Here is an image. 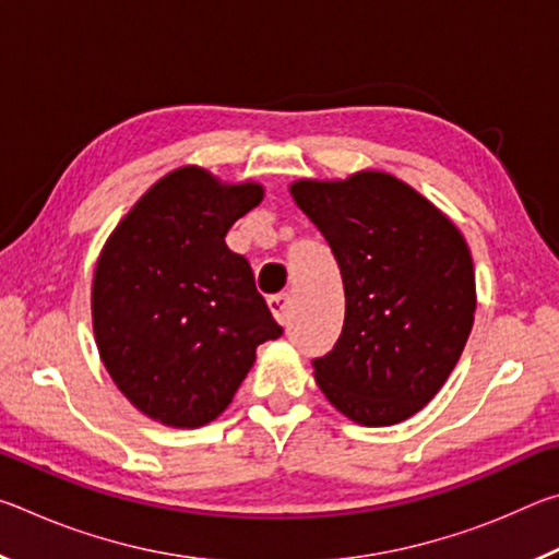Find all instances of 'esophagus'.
Returning a JSON list of instances; mask_svg holds the SVG:
<instances>
[{
    "label": "esophagus",
    "instance_id": "obj_1",
    "mask_svg": "<svg viewBox=\"0 0 559 559\" xmlns=\"http://www.w3.org/2000/svg\"><path fill=\"white\" fill-rule=\"evenodd\" d=\"M269 308H271V313L276 316L278 323H288V318H290V296H288V293H278V296H271L269 298Z\"/></svg>",
    "mask_w": 559,
    "mask_h": 559
}]
</instances>
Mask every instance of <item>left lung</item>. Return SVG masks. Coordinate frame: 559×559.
<instances>
[{
  "mask_svg": "<svg viewBox=\"0 0 559 559\" xmlns=\"http://www.w3.org/2000/svg\"><path fill=\"white\" fill-rule=\"evenodd\" d=\"M290 194L325 236L345 288L343 333L313 359L318 386L365 427L409 419L447 382L473 328L466 241L437 206L384 173L300 179Z\"/></svg>",
  "mask_w": 559,
  "mask_h": 559,
  "instance_id": "1",
  "label": "left lung"
}]
</instances>
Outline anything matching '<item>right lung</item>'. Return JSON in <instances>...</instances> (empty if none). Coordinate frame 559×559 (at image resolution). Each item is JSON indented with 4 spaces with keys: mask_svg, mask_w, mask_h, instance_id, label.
<instances>
[{
    "mask_svg": "<svg viewBox=\"0 0 559 559\" xmlns=\"http://www.w3.org/2000/svg\"><path fill=\"white\" fill-rule=\"evenodd\" d=\"M259 185H219L182 167L150 189L103 249L93 278V330L112 382L169 427H202L229 406L257 347L283 328L226 246L259 206Z\"/></svg>",
    "mask_w": 559,
    "mask_h": 559,
    "instance_id": "obj_1",
    "label": "right lung"
}]
</instances>
